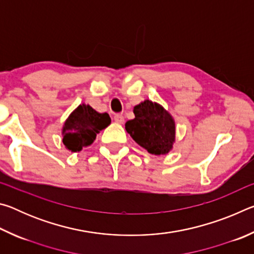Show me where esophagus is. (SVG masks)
<instances>
[{
	"label": "esophagus",
	"mask_w": 254,
	"mask_h": 254,
	"mask_svg": "<svg viewBox=\"0 0 254 254\" xmlns=\"http://www.w3.org/2000/svg\"><path fill=\"white\" fill-rule=\"evenodd\" d=\"M114 121L117 122V123L122 124L124 122V117H123L122 114H115L114 115Z\"/></svg>",
	"instance_id": "obj_1"
}]
</instances>
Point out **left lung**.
<instances>
[{"label": "left lung", "instance_id": "1", "mask_svg": "<svg viewBox=\"0 0 254 254\" xmlns=\"http://www.w3.org/2000/svg\"><path fill=\"white\" fill-rule=\"evenodd\" d=\"M134 119L126 123V130L135 142L149 153L160 156L174 148L176 124L162 105L145 100L133 109Z\"/></svg>", "mask_w": 254, "mask_h": 254}]
</instances>
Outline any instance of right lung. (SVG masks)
I'll list each match as a JSON object with an SVG mask.
<instances>
[{"mask_svg": "<svg viewBox=\"0 0 254 254\" xmlns=\"http://www.w3.org/2000/svg\"><path fill=\"white\" fill-rule=\"evenodd\" d=\"M111 124L107 113H98L91 105L80 104L71 112L63 126V143L70 152H79L91 145L97 133Z\"/></svg>", "mask_w": 254, "mask_h": 254, "instance_id": "obj_1", "label": "right lung"}]
</instances>
